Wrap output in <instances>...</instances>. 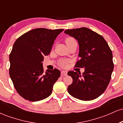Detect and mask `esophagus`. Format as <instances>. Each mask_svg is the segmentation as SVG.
Returning a JSON list of instances; mask_svg holds the SVG:
<instances>
[{
    "label": "esophagus",
    "mask_w": 123,
    "mask_h": 123,
    "mask_svg": "<svg viewBox=\"0 0 123 123\" xmlns=\"http://www.w3.org/2000/svg\"><path fill=\"white\" fill-rule=\"evenodd\" d=\"M61 73L64 76H66L68 74V72L65 71V70H63V71L61 72Z\"/></svg>",
    "instance_id": "esophagus-1"
}]
</instances>
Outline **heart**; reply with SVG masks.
Instances as JSON below:
<instances>
[{"label": "heart", "instance_id": "b5f03b06", "mask_svg": "<svg viewBox=\"0 0 123 123\" xmlns=\"http://www.w3.org/2000/svg\"><path fill=\"white\" fill-rule=\"evenodd\" d=\"M76 42V40L72 37L67 38L65 40L66 44L72 43V42ZM68 63V61L67 60H62L61 61L60 65H61V66H62V67H66V66H67Z\"/></svg>", "mask_w": 123, "mask_h": 123}]
</instances>
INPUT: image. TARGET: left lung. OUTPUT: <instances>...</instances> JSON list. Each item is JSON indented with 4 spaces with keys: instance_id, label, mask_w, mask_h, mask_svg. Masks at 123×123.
Here are the masks:
<instances>
[{
    "instance_id": "1",
    "label": "left lung",
    "mask_w": 123,
    "mask_h": 123,
    "mask_svg": "<svg viewBox=\"0 0 123 123\" xmlns=\"http://www.w3.org/2000/svg\"><path fill=\"white\" fill-rule=\"evenodd\" d=\"M77 40L80 60L76 67L83 68L80 72L69 71L73 82L68 91L74 98L91 101L102 95L108 87L113 70L112 52L101 35L86 27L65 31Z\"/></svg>"
}]
</instances>
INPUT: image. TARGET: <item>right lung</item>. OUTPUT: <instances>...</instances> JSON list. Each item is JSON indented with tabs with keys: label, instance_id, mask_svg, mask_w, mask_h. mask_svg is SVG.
I'll return each mask as SVG.
<instances>
[{
	"label": "right lung",
	"instance_id": "1",
	"mask_svg": "<svg viewBox=\"0 0 123 123\" xmlns=\"http://www.w3.org/2000/svg\"><path fill=\"white\" fill-rule=\"evenodd\" d=\"M63 31L36 28L22 35L14 44L9 56L10 76L16 91L25 99L39 101L51 94L61 72L54 69L44 72L42 62Z\"/></svg>",
	"mask_w": 123,
	"mask_h": 123
}]
</instances>
